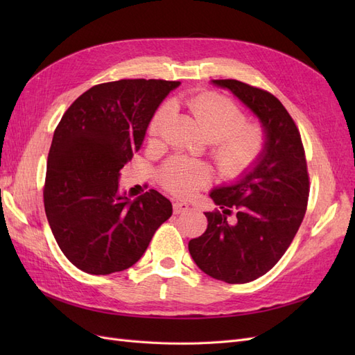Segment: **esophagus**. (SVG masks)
I'll return each mask as SVG.
<instances>
[{
    "label": "esophagus",
    "instance_id": "34e87169",
    "mask_svg": "<svg viewBox=\"0 0 355 355\" xmlns=\"http://www.w3.org/2000/svg\"><path fill=\"white\" fill-rule=\"evenodd\" d=\"M189 210V204L188 202H184V201H175L173 202V211L176 214H180V213H185Z\"/></svg>",
    "mask_w": 355,
    "mask_h": 355
}]
</instances>
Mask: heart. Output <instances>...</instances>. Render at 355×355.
<instances>
[{
	"label": "heart",
	"mask_w": 355,
	"mask_h": 355,
	"mask_svg": "<svg viewBox=\"0 0 355 355\" xmlns=\"http://www.w3.org/2000/svg\"><path fill=\"white\" fill-rule=\"evenodd\" d=\"M202 133L211 141V157L219 173L227 179L245 176L259 163L266 148V132L259 123H247L243 110L232 99L219 93H201L188 101ZM175 106L164 103L149 124V135L157 139L171 120ZM211 168L200 159L175 157L161 168L159 182L171 194L191 197L206 188Z\"/></svg>",
	"instance_id": "heart-1"
}]
</instances>
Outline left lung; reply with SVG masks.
Here are the masks:
<instances>
[{"label": "left lung", "instance_id": "left-lung-1", "mask_svg": "<svg viewBox=\"0 0 355 355\" xmlns=\"http://www.w3.org/2000/svg\"><path fill=\"white\" fill-rule=\"evenodd\" d=\"M213 84L231 90L259 118L266 148L245 176L210 192L222 211L204 213L207 230L188 249L202 272L243 284L270 271L293 241L306 211L309 176L300 133L274 94L237 80ZM232 211L238 219L230 224L226 216Z\"/></svg>", "mask_w": 355, "mask_h": 355}]
</instances>
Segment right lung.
Returning <instances> with one entry per match:
<instances>
[{"label": "right lung", "mask_w": 355, "mask_h": 355, "mask_svg": "<svg viewBox=\"0 0 355 355\" xmlns=\"http://www.w3.org/2000/svg\"><path fill=\"white\" fill-rule=\"evenodd\" d=\"M179 84L144 78L98 84L63 114L42 194L56 243L78 270L93 275L127 270L171 216V202L158 191L130 201L118 192V179L141 149L159 103Z\"/></svg>", "instance_id": "right-lung-1"}]
</instances>
